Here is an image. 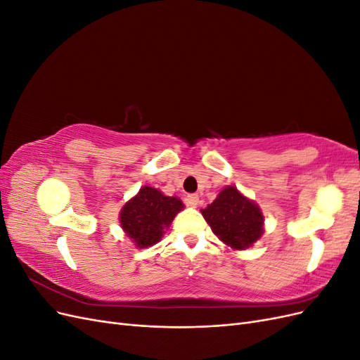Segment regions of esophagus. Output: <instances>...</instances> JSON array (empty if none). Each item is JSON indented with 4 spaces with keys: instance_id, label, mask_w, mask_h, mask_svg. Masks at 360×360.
Here are the masks:
<instances>
[{
    "instance_id": "1",
    "label": "esophagus",
    "mask_w": 360,
    "mask_h": 360,
    "mask_svg": "<svg viewBox=\"0 0 360 360\" xmlns=\"http://www.w3.org/2000/svg\"><path fill=\"white\" fill-rule=\"evenodd\" d=\"M198 202H200V198H198L197 193H191V195H188V197H186V204L193 207V209L198 205Z\"/></svg>"
}]
</instances>
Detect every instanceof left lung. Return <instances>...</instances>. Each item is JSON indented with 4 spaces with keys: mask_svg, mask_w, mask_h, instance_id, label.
<instances>
[{
    "mask_svg": "<svg viewBox=\"0 0 360 360\" xmlns=\"http://www.w3.org/2000/svg\"><path fill=\"white\" fill-rule=\"evenodd\" d=\"M201 214L217 238L234 250L252 248L264 233V214L259 205L231 184L201 209Z\"/></svg>",
    "mask_w": 360,
    "mask_h": 360,
    "instance_id": "obj_1",
    "label": "left lung"
}]
</instances>
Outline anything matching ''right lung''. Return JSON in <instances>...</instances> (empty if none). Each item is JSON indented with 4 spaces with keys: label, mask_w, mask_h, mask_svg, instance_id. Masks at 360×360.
Here are the masks:
<instances>
[{
    "label": "right lung",
    "mask_w": 360,
    "mask_h": 360,
    "mask_svg": "<svg viewBox=\"0 0 360 360\" xmlns=\"http://www.w3.org/2000/svg\"><path fill=\"white\" fill-rule=\"evenodd\" d=\"M183 209L180 198L168 197L153 186H143L122 207L118 221L132 243L143 249L159 243Z\"/></svg>",
    "instance_id": "obj_1"
}]
</instances>
